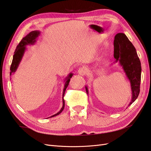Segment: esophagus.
I'll return each instance as SVG.
<instances>
[{
  "mask_svg": "<svg viewBox=\"0 0 151 151\" xmlns=\"http://www.w3.org/2000/svg\"><path fill=\"white\" fill-rule=\"evenodd\" d=\"M78 73L79 75L82 76H85L87 74V68L84 67L79 68V69L78 70Z\"/></svg>",
  "mask_w": 151,
  "mask_h": 151,
  "instance_id": "esophagus-1",
  "label": "esophagus"
}]
</instances>
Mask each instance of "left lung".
Returning <instances> with one entry per match:
<instances>
[{
  "label": "left lung",
  "instance_id": "8db88e82",
  "mask_svg": "<svg viewBox=\"0 0 151 151\" xmlns=\"http://www.w3.org/2000/svg\"><path fill=\"white\" fill-rule=\"evenodd\" d=\"M114 58L120 65L130 82L132 100L129 106L137 98L140 93L141 81V63L136 50L124 33H118L114 40ZM87 94L88 89L86 86Z\"/></svg>",
  "mask_w": 151,
  "mask_h": 151
}]
</instances>
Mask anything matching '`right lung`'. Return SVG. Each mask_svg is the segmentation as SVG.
I'll return each mask as SVG.
<instances>
[{
	"instance_id": "1",
	"label": "right lung",
	"mask_w": 151,
	"mask_h": 151,
	"mask_svg": "<svg viewBox=\"0 0 151 151\" xmlns=\"http://www.w3.org/2000/svg\"><path fill=\"white\" fill-rule=\"evenodd\" d=\"M40 32L38 31H31L28 35H27L24 38H22L20 42V43L18 44V45L16 47V49L15 50V52H14V55H13L12 62L11 68H10V70H11L10 76L12 75V73L16 72L18 66H19V63L21 60L22 57H23V55H24V52L26 50V45H29V44H33L36 42V38L38 37V36L40 35ZM72 76H73V74L70 73V74L67 76V77H66V79L65 80L66 81H65V83L64 88H63V95H62V96H63V99H62L63 106H62V108H61L60 110L57 113L55 114V115H53L52 116H50V118L55 116L59 115V114H60L63 111V108H64L65 101H64V99H63V96H64L65 90L67 88L68 84H69V82L70 81V78H71Z\"/></svg>"
}]
</instances>
